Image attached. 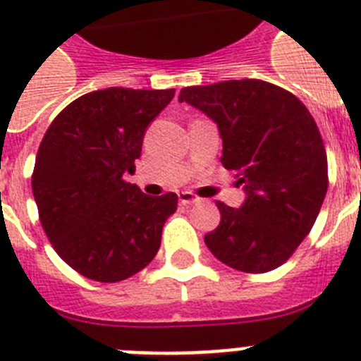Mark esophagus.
I'll use <instances>...</instances> for the list:
<instances>
[{
	"label": "esophagus",
	"mask_w": 361,
	"mask_h": 361,
	"mask_svg": "<svg viewBox=\"0 0 361 361\" xmlns=\"http://www.w3.org/2000/svg\"><path fill=\"white\" fill-rule=\"evenodd\" d=\"M178 202L183 204V206H190V204H199L200 199L193 195V193H190V191H180L178 193Z\"/></svg>",
	"instance_id": "obj_1"
}]
</instances>
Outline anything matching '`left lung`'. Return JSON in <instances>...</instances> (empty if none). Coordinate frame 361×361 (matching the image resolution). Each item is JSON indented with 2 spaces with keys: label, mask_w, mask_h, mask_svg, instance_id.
<instances>
[{
  "label": "left lung",
  "mask_w": 361,
  "mask_h": 361,
  "mask_svg": "<svg viewBox=\"0 0 361 361\" xmlns=\"http://www.w3.org/2000/svg\"><path fill=\"white\" fill-rule=\"evenodd\" d=\"M209 117L222 164L245 191L240 208L216 202L220 224L204 242L244 273L282 266L311 231L327 193V155L318 126L291 92L258 79L188 86L178 95Z\"/></svg>",
  "instance_id": "1"
}]
</instances>
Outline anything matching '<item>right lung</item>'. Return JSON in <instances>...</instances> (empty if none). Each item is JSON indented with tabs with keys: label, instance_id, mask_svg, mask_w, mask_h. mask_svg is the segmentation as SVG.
I'll list each match as a JSON object with an SVG mask.
<instances>
[{
	"label": "right lung",
	"instance_id": "1",
	"mask_svg": "<svg viewBox=\"0 0 361 361\" xmlns=\"http://www.w3.org/2000/svg\"><path fill=\"white\" fill-rule=\"evenodd\" d=\"M175 90L106 88L70 103L52 121L32 175L41 226L57 255L95 282H121L161 247L177 195H145L126 183L146 128Z\"/></svg>",
	"mask_w": 361,
	"mask_h": 361
}]
</instances>
